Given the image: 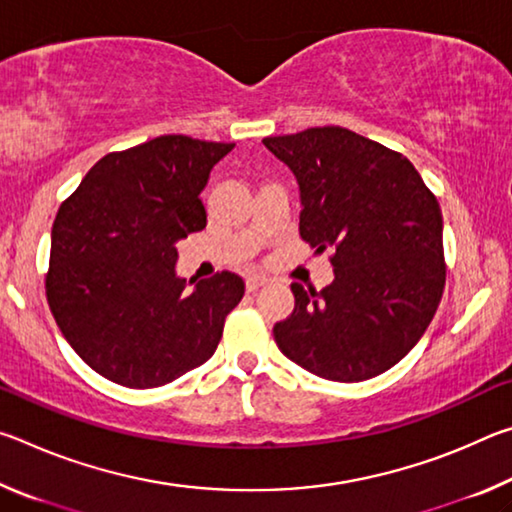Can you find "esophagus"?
I'll return each mask as SVG.
<instances>
[{
  "instance_id": "obj_1",
  "label": "esophagus",
  "mask_w": 512,
  "mask_h": 512,
  "mask_svg": "<svg viewBox=\"0 0 512 512\" xmlns=\"http://www.w3.org/2000/svg\"><path fill=\"white\" fill-rule=\"evenodd\" d=\"M264 284H268L264 275H248L246 277V289L248 291H257L259 287H264Z\"/></svg>"
}]
</instances>
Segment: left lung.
Instances as JSON below:
<instances>
[{"label":"left lung","instance_id":"1","mask_svg":"<svg viewBox=\"0 0 512 512\" xmlns=\"http://www.w3.org/2000/svg\"><path fill=\"white\" fill-rule=\"evenodd\" d=\"M300 189V237L334 250L323 291L291 284L277 348L311 375L377 377L420 341L445 289L443 214L404 155L341 126L264 137Z\"/></svg>","mask_w":512,"mask_h":512}]
</instances>
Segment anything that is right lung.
<instances>
[{"instance_id":"obj_1","label":"right lung","mask_w":512,"mask_h":512,"mask_svg":"<svg viewBox=\"0 0 512 512\" xmlns=\"http://www.w3.org/2000/svg\"><path fill=\"white\" fill-rule=\"evenodd\" d=\"M235 144L162 135L108 153L60 205L47 302L74 352L115 384L155 388L212 357L244 280L189 283L176 244L205 228L201 192Z\"/></svg>"}]
</instances>
